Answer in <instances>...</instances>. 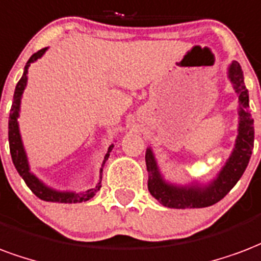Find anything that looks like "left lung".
<instances>
[{
	"instance_id": "1",
	"label": "left lung",
	"mask_w": 261,
	"mask_h": 261,
	"mask_svg": "<svg viewBox=\"0 0 261 261\" xmlns=\"http://www.w3.org/2000/svg\"><path fill=\"white\" fill-rule=\"evenodd\" d=\"M228 77L238 92L239 127L238 137L232 153L220 171L217 178L204 188L199 187H174L166 184L160 175L152 150H146L145 162L148 170V190L150 195L166 207L187 209V207H207L217 203L232 190L248 167L254 144L253 119L249 112V92L244 83V71L238 62L233 61L228 69Z\"/></svg>"
}]
</instances>
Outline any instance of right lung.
Listing matches in <instances>:
<instances>
[{"label":"right lung","mask_w":261,"mask_h":261,"mask_svg":"<svg viewBox=\"0 0 261 261\" xmlns=\"http://www.w3.org/2000/svg\"><path fill=\"white\" fill-rule=\"evenodd\" d=\"M47 48H42L40 51H37L36 54H33L30 59L26 63L24 66V71H23L22 79L19 80V83L16 84V88H15V94H13V102L12 106H11V113H9V123H8V138H9V149H11V156H12V162L15 167H16L17 173L20 174L24 182L28 185L29 188L32 190V192L37 198L42 200H47V202H61V203H80V202H86V200H90L94 196V195L99 191L101 188V181L98 182L95 188H91V190L86 191V192H82V194H74V192H58V191H54L51 188H48L45 185L42 184L41 181H38V178L36 175H33L30 173V169H29L28 158H26V153H24V149H23L22 140H20V134H19V127H17V116H19V106H20V98H22L23 90L26 87V83H28V69L30 66V63L34 61H37L38 58L42 57V54L45 52ZM113 149V145H111L108 148V152H106L105 158H103V165L105 162L109 158V153L111 150ZM102 165V167H103ZM102 173V169H101Z\"/></svg>","instance_id":"obj_1"}]
</instances>
